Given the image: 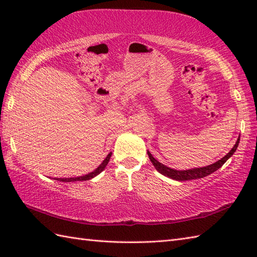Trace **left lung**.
I'll return each instance as SVG.
<instances>
[{"label": "left lung", "mask_w": 257, "mask_h": 257, "mask_svg": "<svg viewBox=\"0 0 257 257\" xmlns=\"http://www.w3.org/2000/svg\"><path fill=\"white\" fill-rule=\"evenodd\" d=\"M238 144H239V137L236 140V143H235V145H234L233 148L230 150V152L226 154L219 161L212 163V165H210V166L202 167V168H193V169H189V170H174V169H171V168H169L165 165H162L161 162H159L157 159H155V158L152 157V155L150 154L149 151H148V156H149V159H150L151 163L155 166L156 170L158 172H160L161 174H163V176H166L168 178L177 180V181H187V180H194V179L204 178L206 176H209V174L213 173L214 171H216L217 169H220L234 155V152H235L236 149H237Z\"/></svg>", "instance_id": "left-lung-1"}]
</instances>
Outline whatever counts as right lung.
Here are the masks:
<instances>
[{
    "label": "right lung",
    "mask_w": 257,
    "mask_h": 257,
    "mask_svg": "<svg viewBox=\"0 0 257 257\" xmlns=\"http://www.w3.org/2000/svg\"><path fill=\"white\" fill-rule=\"evenodd\" d=\"M110 157H111V152L110 154H108V156L105 158V160L100 163L99 167L95 169L92 172L85 174V176L76 177V178H55V180H57V181H59V182H74V181H86V180H90L92 178H95L96 176H98V174H99L101 171L105 170V168L108 165L109 160H110Z\"/></svg>",
    "instance_id": "add662e5"
}]
</instances>
